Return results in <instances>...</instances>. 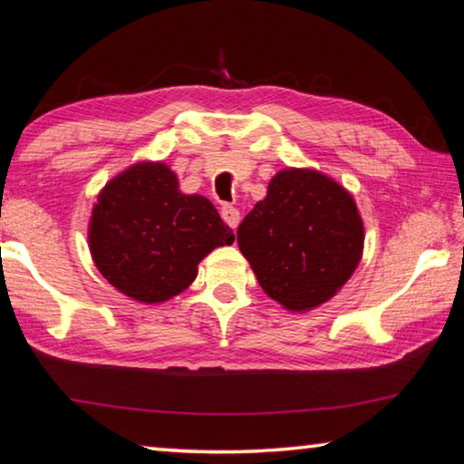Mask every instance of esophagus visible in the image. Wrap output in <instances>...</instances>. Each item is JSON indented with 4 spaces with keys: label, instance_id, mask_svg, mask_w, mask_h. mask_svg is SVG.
<instances>
[{
    "label": "esophagus",
    "instance_id": "1",
    "mask_svg": "<svg viewBox=\"0 0 464 464\" xmlns=\"http://www.w3.org/2000/svg\"><path fill=\"white\" fill-rule=\"evenodd\" d=\"M221 217H223V221L231 227V229H235V227L239 225V210L235 208V207H231V204H225V207L221 208Z\"/></svg>",
    "mask_w": 464,
    "mask_h": 464
}]
</instances>
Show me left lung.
I'll return each instance as SVG.
<instances>
[{
    "instance_id": "1",
    "label": "left lung",
    "mask_w": 464,
    "mask_h": 464,
    "mask_svg": "<svg viewBox=\"0 0 464 464\" xmlns=\"http://www.w3.org/2000/svg\"><path fill=\"white\" fill-rule=\"evenodd\" d=\"M264 293L288 311L319 307L354 274L364 227L350 192L315 169H282L237 229Z\"/></svg>"
}]
</instances>
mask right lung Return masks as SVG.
I'll use <instances>...</instances> for the list:
<instances>
[{"label":"right lung","mask_w":464,"mask_h":464,"mask_svg":"<svg viewBox=\"0 0 464 464\" xmlns=\"http://www.w3.org/2000/svg\"><path fill=\"white\" fill-rule=\"evenodd\" d=\"M235 235L213 202L182 194L163 163H137L104 186L90 221V251L110 285L153 304L192 285L204 256Z\"/></svg>","instance_id":"1"}]
</instances>
